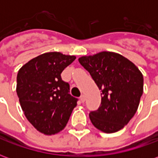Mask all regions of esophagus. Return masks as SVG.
<instances>
[{
	"instance_id": "obj_1",
	"label": "esophagus",
	"mask_w": 158,
	"mask_h": 158,
	"mask_svg": "<svg viewBox=\"0 0 158 158\" xmlns=\"http://www.w3.org/2000/svg\"><path fill=\"white\" fill-rule=\"evenodd\" d=\"M80 101H81V102H85V96L82 95V96H80Z\"/></svg>"
}]
</instances>
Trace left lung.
<instances>
[{
	"mask_svg": "<svg viewBox=\"0 0 158 158\" xmlns=\"http://www.w3.org/2000/svg\"><path fill=\"white\" fill-rule=\"evenodd\" d=\"M79 62L102 91L101 106L89 113L92 124L107 134L122 129L138 109L143 94L141 72L129 59L113 52L83 56Z\"/></svg>",
	"mask_w": 158,
	"mask_h": 158,
	"instance_id": "obj_1",
	"label": "left lung"
}]
</instances>
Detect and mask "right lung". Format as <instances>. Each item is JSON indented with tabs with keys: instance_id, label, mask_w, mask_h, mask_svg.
Instances as JSON below:
<instances>
[{
	"instance_id": "obj_1",
	"label": "right lung",
	"mask_w": 158,
	"mask_h": 158,
	"mask_svg": "<svg viewBox=\"0 0 158 158\" xmlns=\"http://www.w3.org/2000/svg\"><path fill=\"white\" fill-rule=\"evenodd\" d=\"M75 56L46 52L31 59L19 70L17 95L26 118L46 135L62 131L69 122L77 99L61 73Z\"/></svg>"
}]
</instances>
